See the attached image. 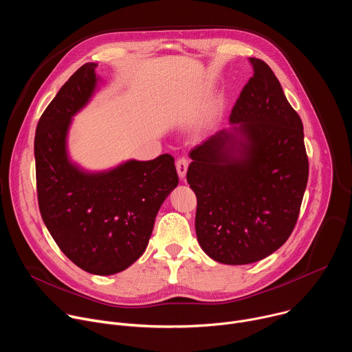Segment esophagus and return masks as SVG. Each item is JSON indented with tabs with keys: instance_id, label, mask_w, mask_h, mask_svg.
<instances>
[{
	"instance_id": "1",
	"label": "esophagus",
	"mask_w": 352,
	"mask_h": 352,
	"mask_svg": "<svg viewBox=\"0 0 352 352\" xmlns=\"http://www.w3.org/2000/svg\"><path fill=\"white\" fill-rule=\"evenodd\" d=\"M188 164H189V162L186 160V159H179L177 163H175V167H177V173H178V175H179V178L181 179H184L185 178V175H186V170H188Z\"/></svg>"
}]
</instances>
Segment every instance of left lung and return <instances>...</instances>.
I'll return each mask as SVG.
<instances>
[{"mask_svg":"<svg viewBox=\"0 0 352 352\" xmlns=\"http://www.w3.org/2000/svg\"><path fill=\"white\" fill-rule=\"evenodd\" d=\"M230 116L231 126L190 150L186 181L197 199L200 248L224 265L272 255L298 220L309 164L304 125L259 60Z\"/></svg>","mask_w":352,"mask_h":352,"instance_id":"1","label":"left lung"}]
</instances>
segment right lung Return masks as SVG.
<instances>
[{"label":"right lung","mask_w":352,"mask_h":352,"mask_svg":"<svg viewBox=\"0 0 352 352\" xmlns=\"http://www.w3.org/2000/svg\"><path fill=\"white\" fill-rule=\"evenodd\" d=\"M96 67L82 65L40 117L36 182L43 221L64 255L87 273L110 276L142 256L178 175L170 155L96 173L71 162L68 131L97 89Z\"/></svg>","instance_id":"obj_1"}]
</instances>
